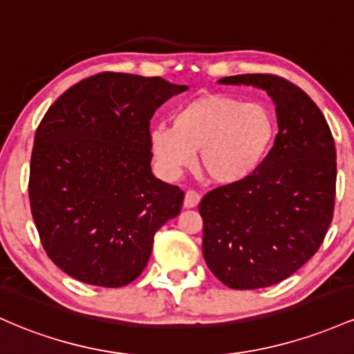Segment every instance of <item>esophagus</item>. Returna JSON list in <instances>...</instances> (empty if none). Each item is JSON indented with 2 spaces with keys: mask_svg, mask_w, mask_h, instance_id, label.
<instances>
[{
  "mask_svg": "<svg viewBox=\"0 0 354 354\" xmlns=\"http://www.w3.org/2000/svg\"><path fill=\"white\" fill-rule=\"evenodd\" d=\"M200 200H201L200 193H196L195 189H188L185 195V201H183L185 208H195L196 205L200 203Z\"/></svg>",
  "mask_w": 354,
  "mask_h": 354,
  "instance_id": "obj_1",
  "label": "esophagus"
}]
</instances>
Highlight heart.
Returning <instances> with one entry per match:
<instances>
[{
    "mask_svg": "<svg viewBox=\"0 0 354 354\" xmlns=\"http://www.w3.org/2000/svg\"><path fill=\"white\" fill-rule=\"evenodd\" d=\"M275 138V119L263 104L227 94H205L176 109L169 126L149 134L154 159L174 178L193 162L215 185L247 180L266 161Z\"/></svg>",
    "mask_w": 354,
    "mask_h": 354,
    "instance_id": "heart-1",
    "label": "heart"
}]
</instances>
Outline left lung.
<instances>
[{
	"label": "left lung",
	"instance_id": "left-lung-1",
	"mask_svg": "<svg viewBox=\"0 0 354 354\" xmlns=\"http://www.w3.org/2000/svg\"><path fill=\"white\" fill-rule=\"evenodd\" d=\"M254 85L275 102L279 133L262 166L200 201L203 257L230 289L279 284L319 250L335 213L336 147L319 107L302 88L272 73L225 77Z\"/></svg>",
	"mask_w": 354,
	"mask_h": 354
}]
</instances>
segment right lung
I'll return each mask as SVG.
<instances>
[{
  "label": "right lung",
  "instance_id": "right-lung-1",
  "mask_svg": "<svg viewBox=\"0 0 354 354\" xmlns=\"http://www.w3.org/2000/svg\"><path fill=\"white\" fill-rule=\"evenodd\" d=\"M186 85L100 72L72 85L41 119L28 196L50 260L77 281L122 287L141 275L154 235L185 192L151 173L149 120Z\"/></svg>",
  "mask_w": 354,
  "mask_h": 354
}]
</instances>
